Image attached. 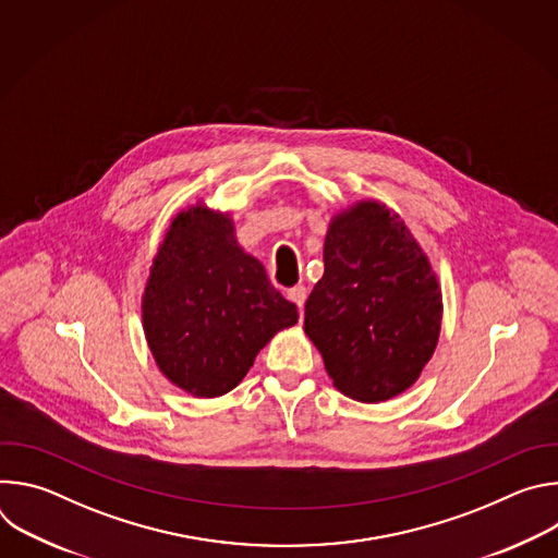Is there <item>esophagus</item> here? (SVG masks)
<instances>
[{
    "instance_id": "1",
    "label": "esophagus",
    "mask_w": 558,
    "mask_h": 558,
    "mask_svg": "<svg viewBox=\"0 0 558 558\" xmlns=\"http://www.w3.org/2000/svg\"><path fill=\"white\" fill-rule=\"evenodd\" d=\"M287 295H289V300H291L298 308H302V306H304V300H306V287H304V284H295V287H291V289L287 291Z\"/></svg>"
}]
</instances>
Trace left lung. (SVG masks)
<instances>
[{
  "instance_id": "obj_1",
  "label": "left lung",
  "mask_w": 558,
  "mask_h": 558,
  "mask_svg": "<svg viewBox=\"0 0 558 558\" xmlns=\"http://www.w3.org/2000/svg\"><path fill=\"white\" fill-rule=\"evenodd\" d=\"M439 327L441 289L404 220L377 201L340 211L304 306V333L333 386L368 404L404 392L433 357Z\"/></svg>"
}]
</instances>
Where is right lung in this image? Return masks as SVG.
Returning a JSON list of instances; mask_svg holds the SVG:
<instances>
[{"mask_svg": "<svg viewBox=\"0 0 558 558\" xmlns=\"http://www.w3.org/2000/svg\"><path fill=\"white\" fill-rule=\"evenodd\" d=\"M143 331L161 373L194 397L241 384L258 351L298 323V308L245 254L229 214L181 211L151 263Z\"/></svg>", "mask_w": 558, "mask_h": 558, "instance_id": "obj_1", "label": "right lung"}]
</instances>
